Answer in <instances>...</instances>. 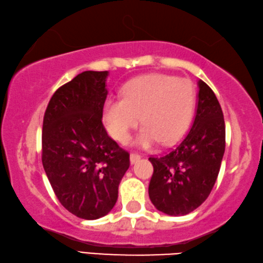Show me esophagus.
Here are the masks:
<instances>
[{
    "instance_id": "1",
    "label": "esophagus",
    "mask_w": 263,
    "mask_h": 263,
    "mask_svg": "<svg viewBox=\"0 0 263 263\" xmlns=\"http://www.w3.org/2000/svg\"><path fill=\"white\" fill-rule=\"evenodd\" d=\"M140 158H141V155L139 153L133 152V153L130 154V161H131V163H136Z\"/></svg>"
}]
</instances>
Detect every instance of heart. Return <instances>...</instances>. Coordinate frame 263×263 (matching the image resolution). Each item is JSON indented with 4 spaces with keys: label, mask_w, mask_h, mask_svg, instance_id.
<instances>
[{
    "label": "heart",
    "mask_w": 263,
    "mask_h": 263,
    "mask_svg": "<svg viewBox=\"0 0 263 263\" xmlns=\"http://www.w3.org/2000/svg\"><path fill=\"white\" fill-rule=\"evenodd\" d=\"M196 89L184 78L151 73L131 80L123 97H109L103 105V121L110 136L126 142L139 119L144 124L136 138L142 148L161 141L169 145L184 135L193 118Z\"/></svg>",
    "instance_id": "1"
}]
</instances>
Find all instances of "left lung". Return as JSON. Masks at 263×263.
<instances>
[{
  "mask_svg": "<svg viewBox=\"0 0 263 263\" xmlns=\"http://www.w3.org/2000/svg\"><path fill=\"white\" fill-rule=\"evenodd\" d=\"M195 121L174 149L151 157L154 172L148 195L153 205L169 216H184L205 201L216 183L225 152L224 115L215 92L198 81Z\"/></svg>",
  "mask_w": 263,
  "mask_h": 263,
  "instance_id": "1",
  "label": "left lung"
}]
</instances>
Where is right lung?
<instances>
[{
    "mask_svg": "<svg viewBox=\"0 0 263 263\" xmlns=\"http://www.w3.org/2000/svg\"><path fill=\"white\" fill-rule=\"evenodd\" d=\"M108 72L87 70L53 94L44 115L42 161L62 206L99 219L112 210L130 154L102 123Z\"/></svg>",
    "mask_w": 263,
    "mask_h": 263,
    "instance_id": "1",
    "label": "right lung"
}]
</instances>
